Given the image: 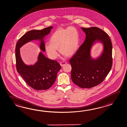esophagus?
I'll return each instance as SVG.
<instances>
[{
  "label": "esophagus",
  "instance_id": "34e87169",
  "mask_svg": "<svg viewBox=\"0 0 127 127\" xmlns=\"http://www.w3.org/2000/svg\"><path fill=\"white\" fill-rule=\"evenodd\" d=\"M67 63V62H62L60 63V65H61V66H63L64 65H65Z\"/></svg>",
  "mask_w": 127,
  "mask_h": 127
}]
</instances>
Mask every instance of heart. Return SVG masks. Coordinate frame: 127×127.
<instances>
[{"mask_svg": "<svg viewBox=\"0 0 127 127\" xmlns=\"http://www.w3.org/2000/svg\"><path fill=\"white\" fill-rule=\"evenodd\" d=\"M49 43L45 45V50L50 58L56 59L60 52L67 56H71L77 52L80 43V34L75 28L70 27L59 28L52 34Z\"/></svg>", "mask_w": 127, "mask_h": 127, "instance_id": "obj_1", "label": "heart"}]
</instances>
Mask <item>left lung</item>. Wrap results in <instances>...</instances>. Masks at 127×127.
<instances>
[{
  "instance_id": "8db88e82",
  "label": "left lung",
  "mask_w": 127,
  "mask_h": 127,
  "mask_svg": "<svg viewBox=\"0 0 127 127\" xmlns=\"http://www.w3.org/2000/svg\"><path fill=\"white\" fill-rule=\"evenodd\" d=\"M86 33L85 41L70 60L71 78L73 83L80 88H92L103 81L112 66V45L109 35L97 27L81 28ZM101 43L103 50L97 58L91 55L92 47Z\"/></svg>"
}]
</instances>
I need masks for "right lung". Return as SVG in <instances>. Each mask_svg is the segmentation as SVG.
Masks as SVG:
<instances>
[{"instance_id":"1","label":"right lung","mask_w":127,"mask_h":127,"mask_svg":"<svg viewBox=\"0 0 127 127\" xmlns=\"http://www.w3.org/2000/svg\"><path fill=\"white\" fill-rule=\"evenodd\" d=\"M52 29L53 27L50 26L41 30L29 31L19 39L16 46L17 71L26 83L35 90H46L50 88L55 82L61 66L57 61L48 59L41 52H39L37 60L34 65H27L22 59L20 48L30 41L38 40L40 49L45 52L44 37L49 34Z\"/></svg>"}]
</instances>
